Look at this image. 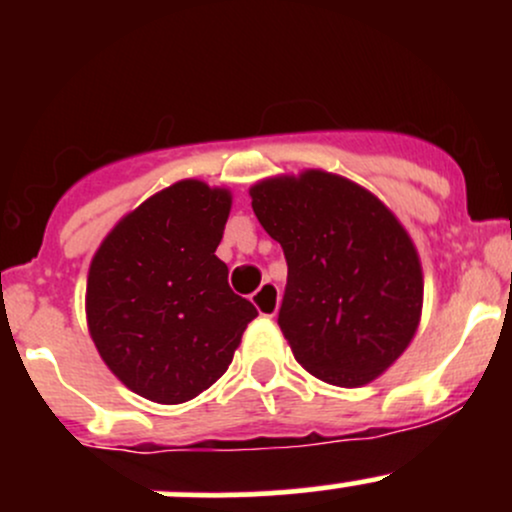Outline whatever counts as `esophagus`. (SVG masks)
I'll return each instance as SVG.
<instances>
[{
	"mask_svg": "<svg viewBox=\"0 0 512 512\" xmlns=\"http://www.w3.org/2000/svg\"><path fill=\"white\" fill-rule=\"evenodd\" d=\"M252 303H255L257 313L262 317H274L276 310H279V303H281V293H279V286L272 284V281H264V284L252 293Z\"/></svg>",
	"mask_w": 512,
	"mask_h": 512,
	"instance_id": "34e87169",
	"label": "esophagus"
}]
</instances>
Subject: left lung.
Returning <instances> with one entry per match:
<instances>
[{"label":"left lung","instance_id":"left-lung-1","mask_svg":"<svg viewBox=\"0 0 512 512\" xmlns=\"http://www.w3.org/2000/svg\"><path fill=\"white\" fill-rule=\"evenodd\" d=\"M252 211L289 264L279 327L310 375L361 387L407 351L424 272L407 228L373 192L308 168L250 187Z\"/></svg>","mask_w":512,"mask_h":512}]
</instances>
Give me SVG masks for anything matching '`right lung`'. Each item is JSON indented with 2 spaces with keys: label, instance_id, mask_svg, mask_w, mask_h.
Instances as JSON below:
<instances>
[{
  "label": "right lung",
  "instance_id": "1",
  "mask_svg": "<svg viewBox=\"0 0 512 512\" xmlns=\"http://www.w3.org/2000/svg\"><path fill=\"white\" fill-rule=\"evenodd\" d=\"M233 195L187 178L115 223L93 255L86 322L103 363L156 404L190 402L231 366L255 305L214 255Z\"/></svg>",
  "mask_w": 512,
  "mask_h": 512
}]
</instances>
